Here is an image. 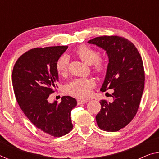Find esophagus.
<instances>
[{
  "mask_svg": "<svg viewBox=\"0 0 159 159\" xmlns=\"http://www.w3.org/2000/svg\"><path fill=\"white\" fill-rule=\"evenodd\" d=\"M88 102V99H78L77 103L78 104H82L87 103Z\"/></svg>",
  "mask_w": 159,
  "mask_h": 159,
  "instance_id": "1",
  "label": "esophagus"
}]
</instances>
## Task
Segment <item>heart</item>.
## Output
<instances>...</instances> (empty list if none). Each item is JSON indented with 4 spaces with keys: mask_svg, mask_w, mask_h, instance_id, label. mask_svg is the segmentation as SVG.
Masks as SVG:
<instances>
[{
    "mask_svg": "<svg viewBox=\"0 0 159 159\" xmlns=\"http://www.w3.org/2000/svg\"><path fill=\"white\" fill-rule=\"evenodd\" d=\"M76 55L83 62L93 66L96 73L102 74L105 71L106 64L99 57V52L87 45H80L75 51ZM69 66V58L66 55H61L56 61L55 66L61 75L66 73ZM95 81L92 78L75 79L66 85V92L72 96L79 98H87L90 95L91 90L95 87Z\"/></svg>",
    "mask_w": 159,
    "mask_h": 159,
    "instance_id": "b5f03b06",
    "label": "heart"
}]
</instances>
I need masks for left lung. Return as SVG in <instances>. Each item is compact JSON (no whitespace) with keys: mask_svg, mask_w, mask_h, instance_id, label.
<instances>
[{"mask_svg":"<svg viewBox=\"0 0 159 159\" xmlns=\"http://www.w3.org/2000/svg\"><path fill=\"white\" fill-rule=\"evenodd\" d=\"M106 50L109 57L106 77L101 90L114 89L113 102L102 99L96 121L101 130L116 132L136 115L144 87L143 62L133 43L123 37L104 36L90 40Z\"/></svg>","mask_w":159,"mask_h":159,"instance_id":"obj_1","label":"left lung"}]
</instances>
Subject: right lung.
<instances>
[{
    "label": "right lung",
    "mask_w": 159,
    "mask_h": 159,
    "mask_svg": "<svg viewBox=\"0 0 159 159\" xmlns=\"http://www.w3.org/2000/svg\"><path fill=\"white\" fill-rule=\"evenodd\" d=\"M67 48H34L18 58L12 70L13 89L21 109L37 128L53 137L72 130L71 111L77 104L70 96H63L60 103L48 101L58 81L56 61Z\"/></svg>",
    "instance_id": "1"
}]
</instances>
